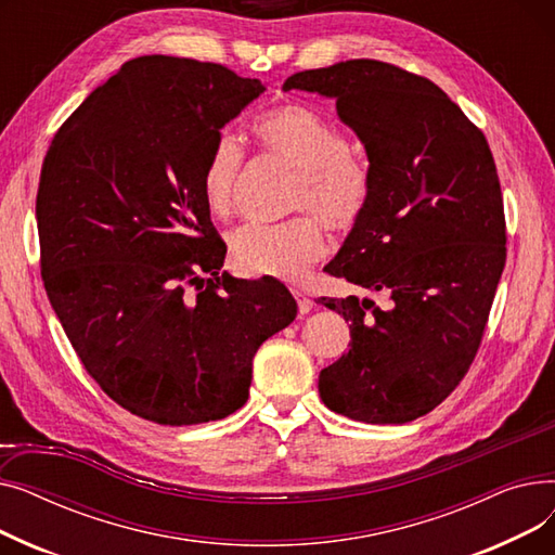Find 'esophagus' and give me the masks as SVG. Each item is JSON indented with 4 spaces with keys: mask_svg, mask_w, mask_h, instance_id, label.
I'll return each mask as SVG.
<instances>
[{
    "mask_svg": "<svg viewBox=\"0 0 555 555\" xmlns=\"http://www.w3.org/2000/svg\"><path fill=\"white\" fill-rule=\"evenodd\" d=\"M295 299H297V306H299V312L301 314H308L310 310H312V306H314V301L306 295V293H301V289H295Z\"/></svg>",
    "mask_w": 555,
    "mask_h": 555,
    "instance_id": "obj_1",
    "label": "esophagus"
}]
</instances>
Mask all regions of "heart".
<instances>
[{"label": "heart", "mask_w": 555, "mask_h": 555, "mask_svg": "<svg viewBox=\"0 0 555 555\" xmlns=\"http://www.w3.org/2000/svg\"><path fill=\"white\" fill-rule=\"evenodd\" d=\"M258 143L297 172L289 209L308 211L276 224H247L231 236V256L251 276L283 281L301 279L328 251L326 231H348L362 218L371 182L366 168L353 159L346 134L326 116L299 103L279 105L254 124ZM245 172L243 145L220 134L202 168V195L211 214L229 216L236 207Z\"/></svg>", "instance_id": "obj_1"}]
</instances>
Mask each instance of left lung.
Segmentation results:
<instances>
[{
	"mask_svg": "<svg viewBox=\"0 0 555 555\" xmlns=\"http://www.w3.org/2000/svg\"><path fill=\"white\" fill-rule=\"evenodd\" d=\"M283 90L333 96L369 155V204L335 279L391 304L322 297L351 348L319 373L324 404L396 425L439 406L468 373L506 262L504 199L483 132L429 78L358 57L289 76Z\"/></svg>",
	"mask_w": 555,
	"mask_h": 555,
	"instance_id": "left-lung-1",
	"label": "left lung"
}]
</instances>
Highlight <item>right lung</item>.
I'll return each instance as SVG.
<instances>
[{
  "label": "right lung",
  "mask_w": 555,
  "mask_h": 555,
  "mask_svg": "<svg viewBox=\"0 0 555 555\" xmlns=\"http://www.w3.org/2000/svg\"><path fill=\"white\" fill-rule=\"evenodd\" d=\"M266 87L218 63L141 55L55 132L36 218L47 297L94 383L159 425L247 402L258 346L297 301L274 279L222 272L202 195L220 128Z\"/></svg>",
  "instance_id": "add662e5"
}]
</instances>
